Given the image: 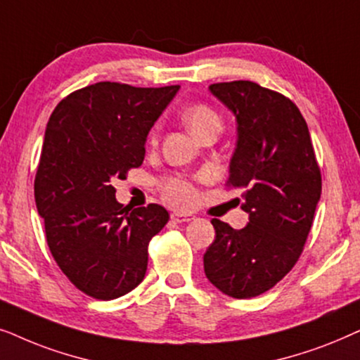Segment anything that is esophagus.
Returning a JSON list of instances; mask_svg holds the SVG:
<instances>
[{
	"label": "esophagus",
	"instance_id": "obj_1",
	"mask_svg": "<svg viewBox=\"0 0 360 360\" xmlns=\"http://www.w3.org/2000/svg\"><path fill=\"white\" fill-rule=\"evenodd\" d=\"M171 220H174L177 224H183V222H191L194 220L193 214H179V212H172L171 214Z\"/></svg>",
	"mask_w": 360,
	"mask_h": 360
}]
</instances>
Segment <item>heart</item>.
<instances>
[{
  "label": "heart",
  "instance_id": "b5f03b06",
  "mask_svg": "<svg viewBox=\"0 0 360 360\" xmlns=\"http://www.w3.org/2000/svg\"><path fill=\"white\" fill-rule=\"evenodd\" d=\"M184 122L198 136H202L205 131L212 128L222 127V118L210 105L194 103L183 112ZM158 127L151 130V140H156ZM165 199L172 205H189L194 200V189L183 177H167L162 184Z\"/></svg>",
  "mask_w": 360,
  "mask_h": 360
}]
</instances>
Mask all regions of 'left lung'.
<instances>
[{
    "label": "left lung",
    "instance_id": "left-lung-1",
    "mask_svg": "<svg viewBox=\"0 0 360 360\" xmlns=\"http://www.w3.org/2000/svg\"><path fill=\"white\" fill-rule=\"evenodd\" d=\"M209 89L237 118L227 186L243 191L248 224L236 230L210 220L215 240L204 253V271L222 293L247 300L283 280L303 253L321 198V169L306 120L290 98L250 80Z\"/></svg>",
    "mask_w": 360,
    "mask_h": 360
}]
</instances>
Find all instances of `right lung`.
Here are the masks:
<instances>
[{
	"mask_svg": "<svg viewBox=\"0 0 360 360\" xmlns=\"http://www.w3.org/2000/svg\"><path fill=\"white\" fill-rule=\"evenodd\" d=\"M179 85L98 82L62 98L47 122L34 179L49 250L70 283L115 300L141 283L148 245L169 214L158 204L130 210L117 179L145 160V141Z\"/></svg>",
	"mask_w": 360,
	"mask_h": 360,
	"instance_id": "right-lung-1",
	"label": "right lung"
}]
</instances>
